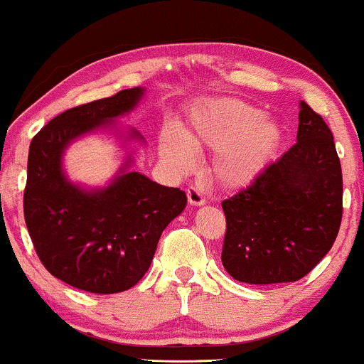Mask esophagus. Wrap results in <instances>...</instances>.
Instances as JSON below:
<instances>
[{"label": "esophagus", "mask_w": 364, "mask_h": 364, "mask_svg": "<svg viewBox=\"0 0 364 364\" xmlns=\"http://www.w3.org/2000/svg\"><path fill=\"white\" fill-rule=\"evenodd\" d=\"M186 195H188V201H190L191 205H196V207H200V205H205L207 203V200H205L203 193H201V190L198 186H190L186 190Z\"/></svg>", "instance_id": "34e87169"}]
</instances>
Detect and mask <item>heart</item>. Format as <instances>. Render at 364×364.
<instances>
[{
    "label": "heart",
    "instance_id": "b5f03b06",
    "mask_svg": "<svg viewBox=\"0 0 364 364\" xmlns=\"http://www.w3.org/2000/svg\"><path fill=\"white\" fill-rule=\"evenodd\" d=\"M277 120L240 100H217L196 113L183 140L168 134L161 154L179 173L193 164L195 149H217L212 161L213 178L227 188H240L259 178L282 144Z\"/></svg>",
    "mask_w": 364,
    "mask_h": 364
}]
</instances>
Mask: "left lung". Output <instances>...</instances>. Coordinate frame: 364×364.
<instances>
[{
	"instance_id": "8db88e82",
	"label": "left lung",
	"mask_w": 364,
	"mask_h": 364,
	"mask_svg": "<svg viewBox=\"0 0 364 364\" xmlns=\"http://www.w3.org/2000/svg\"><path fill=\"white\" fill-rule=\"evenodd\" d=\"M296 144L222 201V264L237 282L291 283L331 251L343 220V173L323 118L300 102Z\"/></svg>"
}]
</instances>
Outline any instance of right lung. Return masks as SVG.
<instances>
[{"label": "right lung", "mask_w": 364, "mask_h": 364, "mask_svg": "<svg viewBox=\"0 0 364 364\" xmlns=\"http://www.w3.org/2000/svg\"><path fill=\"white\" fill-rule=\"evenodd\" d=\"M140 96L142 90L132 87L65 110L30 142L23 215L35 252L52 277L98 295L137 284L166 225L186 207L185 191L135 171L91 193L65 181L60 171L73 139L132 110Z\"/></svg>", "instance_id": "obj_1"}]
</instances>
